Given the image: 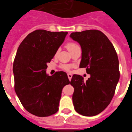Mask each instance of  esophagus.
I'll use <instances>...</instances> for the list:
<instances>
[{
    "label": "esophagus",
    "mask_w": 132,
    "mask_h": 132,
    "mask_svg": "<svg viewBox=\"0 0 132 132\" xmlns=\"http://www.w3.org/2000/svg\"><path fill=\"white\" fill-rule=\"evenodd\" d=\"M68 77L69 80H71V78H72V75H71V73H68Z\"/></svg>",
    "instance_id": "obj_1"
}]
</instances>
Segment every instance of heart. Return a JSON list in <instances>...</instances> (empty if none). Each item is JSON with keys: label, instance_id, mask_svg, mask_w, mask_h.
Masks as SVG:
<instances>
[{"label": "heart", "instance_id": "1", "mask_svg": "<svg viewBox=\"0 0 132 132\" xmlns=\"http://www.w3.org/2000/svg\"><path fill=\"white\" fill-rule=\"evenodd\" d=\"M66 47H67L68 50L69 51L71 52L72 50H73L75 48L78 47V45H77V44H76L75 43L71 42L67 44ZM61 68H62V69H63V70H66V71H68V70L71 68V66H70V65L69 64H62V66H61Z\"/></svg>", "mask_w": 132, "mask_h": 132}]
</instances>
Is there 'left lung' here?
Listing matches in <instances>:
<instances>
[{"label": "left lung", "mask_w": 132, "mask_h": 132, "mask_svg": "<svg viewBox=\"0 0 132 132\" xmlns=\"http://www.w3.org/2000/svg\"><path fill=\"white\" fill-rule=\"evenodd\" d=\"M71 39L80 44L82 59L80 68H86L91 77L86 82L73 75L72 100L75 110L84 116H94L107 108L114 95L119 80V60L108 38L98 30L72 32Z\"/></svg>", "instance_id": "left-lung-1"}]
</instances>
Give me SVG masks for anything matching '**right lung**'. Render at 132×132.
<instances>
[{
	"label": "right lung",
	"instance_id": "1",
	"mask_svg": "<svg viewBox=\"0 0 132 132\" xmlns=\"http://www.w3.org/2000/svg\"><path fill=\"white\" fill-rule=\"evenodd\" d=\"M67 34L34 30L17 50L13 68L14 90L23 107L33 115L46 117L58 111L62 88L70 80L64 71L49 76L46 70Z\"/></svg>",
	"mask_w": 132,
	"mask_h": 132
}]
</instances>
